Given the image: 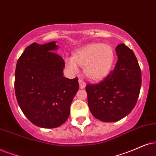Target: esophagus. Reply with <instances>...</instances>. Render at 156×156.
<instances>
[{"instance_id":"1","label":"esophagus","mask_w":156,"mask_h":156,"mask_svg":"<svg viewBox=\"0 0 156 156\" xmlns=\"http://www.w3.org/2000/svg\"><path fill=\"white\" fill-rule=\"evenodd\" d=\"M78 82H79L80 88H81V89H83V88H84L85 87H86V83H85L83 80L80 79L79 80H78Z\"/></svg>"}]
</instances>
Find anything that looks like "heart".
Wrapping results in <instances>:
<instances>
[{
    "label": "heart",
    "mask_w": 156,
    "mask_h": 156,
    "mask_svg": "<svg viewBox=\"0 0 156 156\" xmlns=\"http://www.w3.org/2000/svg\"><path fill=\"white\" fill-rule=\"evenodd\" d=\"M113 49L108 44L90 43L77 50L72 58H68L66 66L71 73H77L78 67L83 68V73L88 79L98 81L109 74L113 66Z\"/></svg>",
    "instance_id": "1"
}]
</instances>
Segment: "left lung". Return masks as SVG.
<instances>
[{"label": "left lung", "instance_id": "1", "mask_svg": "<svg viewBox=\"0 0 156 156\" xmlns=\"http://www.w3.org/2000/svg\"><path fill=\"white\" fill-rule=\"evenodd\" d=\"M118 60L114 70L98 84H87L88 104L96 119L119 121L134 109L140 90L141 70L135 54L125 44L116 47Z\"/></svg>", "mask_w": 156, "mask_h": 156}]
</instances>
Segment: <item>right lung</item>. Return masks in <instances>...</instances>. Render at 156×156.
Segmentation results:
<instances>
[{
	"mask_svg": "<svg viewBox=\"0 0 156 156\" xmlns=\"http://www.w3.org/2000/svg\"><path fill=\"white\" fill-rule=\"evenodd\" d=\"M56 42H36L25 49L15 70V94L21 111L34 125L60 127L70 115L79 88L78 78L63 76L65 62L55 52Z\"/></svg>",
	"mask_w": 156,
	"mask_h": 156,
	"instance_id": "obj_1",
	"label": "right lung"
}]
</instances>
